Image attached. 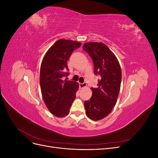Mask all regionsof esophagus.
I'll return each mask as SVG.
<instances>
[{
  "label": "esophagus",
  "mask_w": 158,
  "mask_h": 158,
  "mask_svg": "<svg viewBox=\"0 0 158 158\" xmlns=\"http://www.w3.org/2000/svg\"><path fill=\"white\" fill-rule=\"evenodd\" d=\"M86 85H87V83L85 82H84V83H80L79 84L80 88H84L85 87H86Z\"/></svg>",
  "instance_id": "1"
}]
</instances>
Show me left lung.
<instances>
[{"label": "left lung", "instance_id": "8db88e82", "mask_svg": "<svg viewBox=\"0 0 158 158\" xmlns=\"http://www.w3.org/2000/svg\"><path fill=\"white\" fill-rule=\"evenodd\" d=\"M83 49L93 60L94 74L100 76L98 88H92V98L84 102L85 114L92 120H101L117 103L122 79L121 66L115 55L103 43H86Z\"/></svg>", "mask_w": 158, "mask_h": 158}]
</instances>
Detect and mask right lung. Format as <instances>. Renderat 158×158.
Masks as SVG:
<instances>
[{"instance_id":"right-lung-1","label":"right lung","mask_w":158,"mask_h":158,"mask_svg":"<svg viewBox=\"0 0 158 158\" xmlns=\"http://www.w3.org/2000/svg\"><path fill=\"white\" fill-rule=\"evenodd\" d=\"M80 46L78 42L59 40L43 59L40 77L42 97L49 111L56 117L67 115L76 98L78 84L64 78L69 74L67 60Z\"/></svg>"}]
</instances>
